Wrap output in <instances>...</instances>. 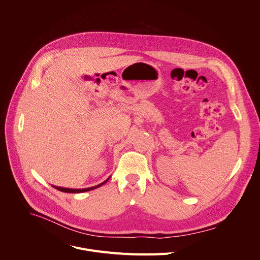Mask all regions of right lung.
Listing matches in <instances>:
<instances>
[{
    "label": "right lung",
    "mask_w": 260,
    "mask_h": 260,
    "mask_svg": "<svg viewBox=\"0 0 260 260\" xmlns=\"http://www.w3.org/2000/svg\"><path fill=\"white\" fill-rule=\"evenodd\" d=\"M109 179H110V177H109L107 180H105L104 182H102V183L95 185V186H91V187H88V188H66V187L55 186V185H52V186H53L55 189H57V190H59V191H61V192H67V193H81V192H86V191H89V190H92V189H95V188L102 186V185H104Z\"/></svg>",
    "instance_id": "right-lung-1"
}]
</instances>
